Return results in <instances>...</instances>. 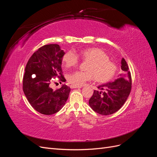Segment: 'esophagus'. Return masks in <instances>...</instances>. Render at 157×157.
I'll list each match as a JSON object with an SVG mask.
<instances>
[{
    "instance_id": "esophagus-1",
    "label": "esophagus",
    "mask_w": 157,
    "mask_h": 157,
    "mask_svg": "<svg viewBox=\"0 0 157 157\" xmlns=\"http://www.w3.org/2000/svg\"><path fill=\"white\" fill-rule=\"evenodd\" d=\"M71 88H80L82 86H74V85H71Z\"/></svg>"
}]
</instances>
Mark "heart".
<instances>
[{
  "label": "heart",
  "instance_id": "b5f03b06",
  "mask_svg": "<svg viewBox=\"0 0 157 157\" xmlns=\"http://www.w3.org/2000/svg\"><path fill=\"white\" fill-rule=\"evenodd\" d=\"M79 56L83 61H90L86 72L75 71L68 75V82L74 86H81L94 78L97 82L105 83L115 77L117 65L109 59L105 51L98 48H88L79 51ZM78 56L73 50L65 52L62 62L67 68L75 67L78 63Z\"/></svg>",
  "mask_w": 157,
  "mask_h": 157
}]
</instances>
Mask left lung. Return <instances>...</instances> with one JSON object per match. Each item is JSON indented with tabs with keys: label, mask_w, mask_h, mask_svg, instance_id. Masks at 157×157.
<instances>
[{
	"label": "left lung",
	"mask_w": 157,
	"mask_h": 157,
	"mask_svg": "<svg viewBox=\"0 0 157 157\" xmlns=\"http://www.w3.org/2000/svg\"><path fill=\"white\" fill-rule=\"evenodd\" d=\"M122 73L120 77L113 82L99 86V90H94L89 100V105L93 110L102 115H109L115 113L124 105L132 89V77L126 60L121 61Z\"/></svg>",
	"instance_id": "1"
}]
</instances>
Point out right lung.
Instances as JSON below:
<instances>
[{
  "label": "right lung",
  "mask_w": 157,
  "mask_h": 157,
  "mask_svg": "<svg viewBox=\"0 0 157 157\" xmlns=\"http://www.w3.org/2000/svg\"><path fill=\"white\" fill-rule=\"evenodd\" d=\"M64 54L58 44L44 45L31 56L26 65L23 78V92L31 105L43 115L58 112L68 99L71 88L67 85L56 90L50 88L56 78L59 83L66 81L61 69Z\"/></svg>",
  "instance_id": "1"
}]
</instances>
